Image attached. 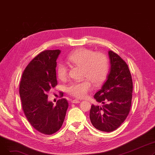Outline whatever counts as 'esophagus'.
I'll list each match as a JSON object with an SVG mask.
<instances>
[{
	"mask_svg": "<svg viewBox=\"0 0 155 155\" xmlns=\"http://www.w3.org/2000/svg\"><path fill=\"white\" fill-rule=\"evenodd\" d=\"M71 102V103H73V104H78V103H80V101H78V100L75 99V100H73Z\"/></svg>",
	"mask_w": 155,
	"mask_h": 155,
	"instance_id": "1",
	"label": "esophagus"
}]
</instances>
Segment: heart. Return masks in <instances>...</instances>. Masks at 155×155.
<instances>
[{"label":"heart","instance_id":"b5f03b06","mask_svg":"<svg viewBox=\"0 0 155 155\" xmlns=\"http://www.w3.org/2000/svg\"><path fill=\"white\" fill-rule=\"evenodd\" d=\"M68 60L72 64L83 68V76L85 79L82 82H73L67 87V92L78 99L84 98L91 89V82L96 85H101L106 78L109 71L108 60L104 54L95 53L87 48H79L71 52ZM57 75L64 80L68 75V68L63 63L56 67Z\"/></svg>","mask_w":155,"mask_h":155}]
</instances>
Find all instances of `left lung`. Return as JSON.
Here are the masks:
<instances>
[{
	"label": "left lung",
	"instance_id": "8db88e82",
	"mask_svg": "<svg viewBox=\"0 0 155 155\" xmlns=\"http://www.w3.org/2000/svg\"><path fill=\"white\" fill-rule=\"evenodd\" d=\"M110 68L107 80L94 99L102 106L92 105L90 119L97 129L112 132L117 129L129 114L131 105L133 80L127 64L120 57L108 51Z\"/></svg>",
	"mask_w": 155,
	"mask_h": 155
}]
</instances>
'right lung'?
I'll return each instance as SVG.
<instances>
[{
    "label": "right lung",
    "mask_w": 155,
    "mask_h": 155,
    "mask_svg": "<svg viewBox=\"0 0 155 155\" xmlns=\"http://www.w3.org/2000/svg\"><path fill=\"white\" fill-rule=\"evenodd\" d=\"M60 53V50H56L39 54L24 70L20 83L19 94L24 114L32 127L45 134L58 131L68 107L65 99H60L56 105L48 100L47 92L58 84L56 67Z\"/></svg>",
    "instance_id": "right-lung-1"
}]
</instances>
